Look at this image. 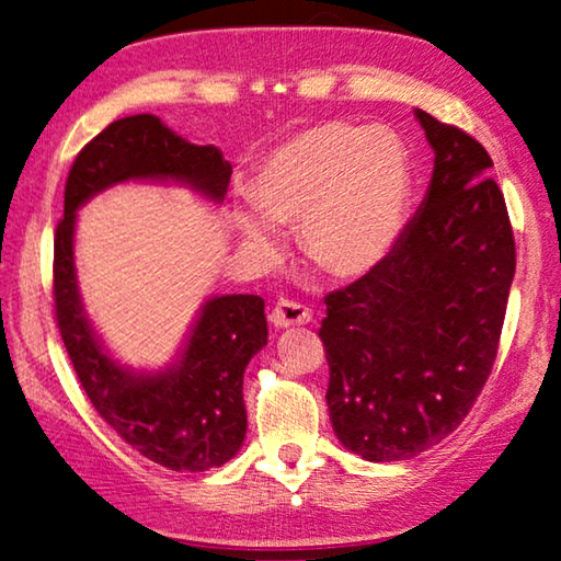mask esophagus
<instances>
[{"label":"esophagus","instance_id":"34e87169","mask_svg":"<svg viewBox=\"0 0 561 561\" xmlns=\"http://www.w3.org/2000/svg\"><path fill=\"white\" fill-rule=\"evenodd\" d=\"M272 324L277 329H287V327H297V324H309L311 321V309L304 307L299 301H291V299H279L274 304L272 309Z\"/></svg>","mask_w":561,"mask_h":561}]
</instances>
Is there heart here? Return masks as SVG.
<instances>
[{
    "instance_id": "obj_1",
    "label": "heart",
    "mask_w": 561,
    "mask_h": 561,
    "mask_svg": "<svg viewBox=\"0 0 561 561\" xmlns=\"http://www.w3.org/2000/svg\"><path fill=\"white\" fill-rule=\"evenodd\" d=\"M411 195L413 158L396 130L327 121L264 160L237 227L262 257L282 247L274 225L301 227L304 252L317 267L360 277L393 250Z\"/></svg>"
}]
</instances>
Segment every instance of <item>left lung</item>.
Segmentation results:
<instances>
[{
  "label": "left lung",
  "mask_w": 561,
  "mask_h": 561,
  "mask_svg": "<svg viewBox=\"0 0 561 561\" xmlns=\"http://www.w3.org/2000/svg\"><path fill=\"white\" fill-rule=\"evenodd\" d=\"M435 153L421 207L388 257L324 297L329 417L346 450L408 460L450 435L495 364L515 237L488 150L415 111Z\"/></svg>",
  "instance_id": "1"
}]
</instances>
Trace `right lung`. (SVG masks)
<instances>
[{
    "label": "right lung",
    "instance_id": "1",
    "mask_svg": "<svg viewBox=\"0 0 561 561\" xmlns=\"http://www.w3.org/2000/svg\"><path fill=\"white\" fill-rule=\"evenodd\" d=\"M230 175L232 165L220 150L187 144L158 116L113 121L76 156L54 237L56 324L83 391L123 440L178 472L220 468L242 448V378L250 358L267 344L264 299L257 294L207 299L173 366L158 374L130 371L103 351L83 311L73 267L76 210L126 180H175L222 203Z\"/></svg>",
    "mask_w": 561,
    "mask_h": 561
}]
</instances>
